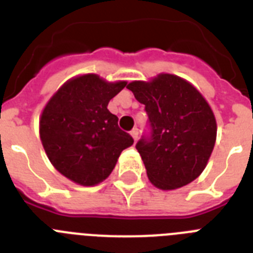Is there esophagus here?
I'll list each match as a JSON object with an SVG mask.
<instances>
[{
	"instance_id": "obj_1",
	"label": "esophagus",
	"mask_w": 253,
	"mask_h": 253,
	"mask_svg": "<svg viewBox=\"0 0 253 253\" xmlns=\"http://www.w3.org/2000/svg\"><path fill=\"white\" fill-rule=\"evenodd\" d=\"M131 136H132L133 140H135V141H136V140L139 139V129L133 128L132 131H131Z\"/></svg>"
}]
</instances>
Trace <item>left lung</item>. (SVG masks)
Masks as SVG:
<instances>
[{
	"mask_svg": "<svg viewBox=\"0 0 253 253\" xmlns=\"http://www.w3.org/2000/svg\"><path fill=\"white\" fill-rule=\"evenodd\" d=\"M145 105L150 133L136 144L155 187L174 190L205 169L216 140V121L199 90L175 75L127 85Z\"/></svg>",
	"mask_w": 253,
	"mask_h": 253,
	"instance_id": "8db88e82",
	"label": "left lung"
}]
</instances>
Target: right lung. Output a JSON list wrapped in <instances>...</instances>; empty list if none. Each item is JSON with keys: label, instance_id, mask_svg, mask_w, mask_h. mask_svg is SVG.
<instances>
[{"label": "right lung", "instance_id": "1", "mask_svg": "<svg viewBox=\"0 0 253 253\" xmlns=\"http://www.w3.org/2000/svg\"><path fill=\"white\" fill-rule=\"evenodd\" d=\"M126 84L86 74L65 83L47 103L39 122L41 140L50 163L66 178L95 186L111 174L122 150L133 144L107 108Z\"/></svg>", "mask_w": 253, "mask_h": 253}]
</instances>
